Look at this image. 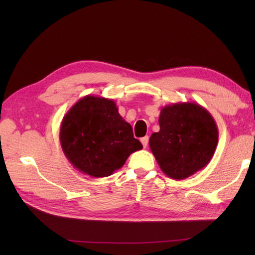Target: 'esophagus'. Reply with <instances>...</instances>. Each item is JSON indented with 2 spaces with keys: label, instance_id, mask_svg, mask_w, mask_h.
Segmentation results:
<instances>
[{
  "label": "esophagus",
  "instance_id": "esophagus-1",
  "mask_svg": "<svg viewBox=\"0 0 255 255\" xmlns=\"http://www.w3.org/2000/svg\"><path fill=\"white\" fill-rule=\"evenodd\" d=\"M140 141H141V143H142V145H143V148H147L148 142H149V137L145 136V137L140 139Z\"/></svg>",
  "mask_w": 255,
  "mask_h": 255
}]
</instances>
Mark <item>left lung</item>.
<instances>
[{
	"instance_id": "left-lung-1",
	"label": "left lung",
	"mask_w": 255,
	"mask_h": 255,
	"mask_svg": "<svg viewBox=\"0 0 255 255\" xmlns=\"http://www.w3.org/2000/svg\"><path fill=\"white\" fill-rule=\"evenodd\" d=\"M159 124L149 145L165 175L184 180L209 163L217 148L218 127L206 108L194 102L173 103L162 107Z\"/></svg>"
}]
</instances>
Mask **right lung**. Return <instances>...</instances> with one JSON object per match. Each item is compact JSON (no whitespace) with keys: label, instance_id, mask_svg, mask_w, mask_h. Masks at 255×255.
Here are the masks:
<instances>
[{"label":"right lung","instance_id":"add662e5","mask_svg":"<svg viewBox=\"0 0 255 255\" xmlns=\"http://www.w3.org/2000/svg\"><path fill=\"white\" fill-rule=\"evenodd\" d=\"M61 148L74 169L92 177H105L121 169L131 153L142 149L132 128L119 115L116 103L86 95L64 115Z\"/></svg>","mask_w":255,"mask_h":255}]
</instances>
